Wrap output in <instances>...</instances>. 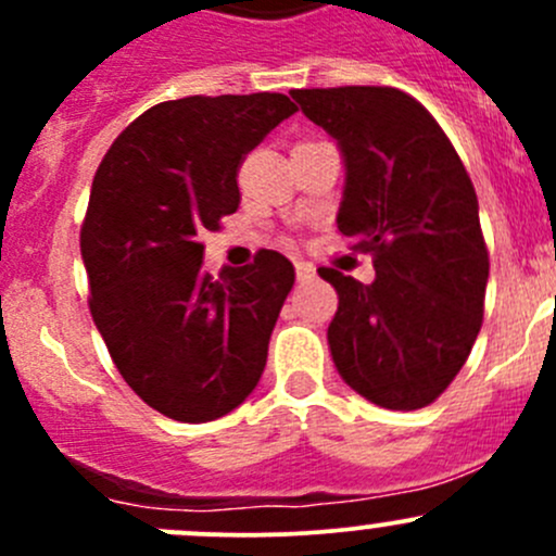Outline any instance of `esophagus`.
<instances>
[{"label":"esophagus","mask_w":556,"mask_h":556,"mask_svg":"<svg viewBox=\"0 0 556 556\" xmlns=\"http://www.w3.org/2000/svg\"><path fill=\"white\" fill-rule=\"evenodd\" d=\"M295 277H299V282H309L317 277V268L309 261H295Z\"/></svg>","instance_id":"34e87169"}]
</instances>
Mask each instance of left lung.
I'll list each match as a JSON object with an SVG mask.
<instances>
[{
  "mask_svg": "<svg viewBox=\"0 0 556 556\" xmlns=\"http://www.w3.org/2000/svg\"><path fill=\"white\" fill-rule=\"evenodd\" d=\"M290 93L344 155L336 223L377 268L371 285L319 268L339 293L336 368L377 406H428L465 366L484 314L490 255L473 182L435 117L397 88Z\"/></svg>",
  "mask_w": 556,
  "mask_h": 556,
  "instance_id": "8db88e82",
  "label": "left lung"
}]
</instances>
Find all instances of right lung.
I'll return each instance as SVG.
<instances>
[{
    "label": "right lung",
    "mask_w": 556,
    "mask_h": 556,
    "mask_svg": "<svg viewBox=\"0 0 556 556\" xmlns=\"http://www.w3.org/2000/svg\"><path fill=\"white\" fill-rule=\"evenodd\" d=\"M299 110L285 93L185 97L137 117L106 150L80 231L93 323L148 406L212 422L261 382L293 263L204 271V231L239 206V164Z\"/></svg>",
    "instance_id": "1"
}]
</instances>
